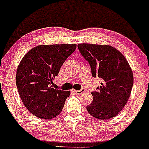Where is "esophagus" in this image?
<instances>
[{"instance_id":"34e87169","label":"esophagus","mask_w":149,"mask_h":149,"mask_svg":"<svg viewBox=\"0 0 149 149\" xmlns=\"http://www.w3.org/2000/svg\"><path fill=\"white\" fill-rule=\"evenodd\" d=\"M72 92H73L74 93L77 94V95H81V93H84V92H85V89H81V90H73Z\"/></svg>"}]
</instances>
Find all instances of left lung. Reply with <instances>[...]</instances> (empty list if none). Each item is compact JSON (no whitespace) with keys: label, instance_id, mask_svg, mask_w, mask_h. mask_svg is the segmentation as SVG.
<instances>
[{"label":"left lung","instance_id":"obj_1","mask_svg":"<svg viewBox=\"0 0 149 149\" xmlns=\"http://www.w3.org/2000/svg\"><path fill=\"white\" fill-rule=\"evenodd\" d=\"M79 51L89 63L93 77L101 80L93 101L86 107L91 116L109 119L118 115L127 104L134 83L131 67L121 52L110 45L79 44Z\"/></svg>","mask_w":149,"mask_h":149}]
</instances>
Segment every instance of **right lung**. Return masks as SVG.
I'll use <instances>...</instances> for the list:
<instances>
[{
    "label": "right lung",
    "instance_id": "add662e5",
    "mask_svg": "<svg viewBox=\"0 0 149 149\" xmlns=\"http://www.w3.org/2000/svg\"><path fill=\"white\" fill-rule=\"evenodd\" d=\"M75 44L42 45L27 52L17 68L16 86L22 102L30 113L50 119L61 113L69 91L53 87V81Z\"/></svg>",
    "mask_w": 149,
    "mask_h": 149
}]
</instances>
